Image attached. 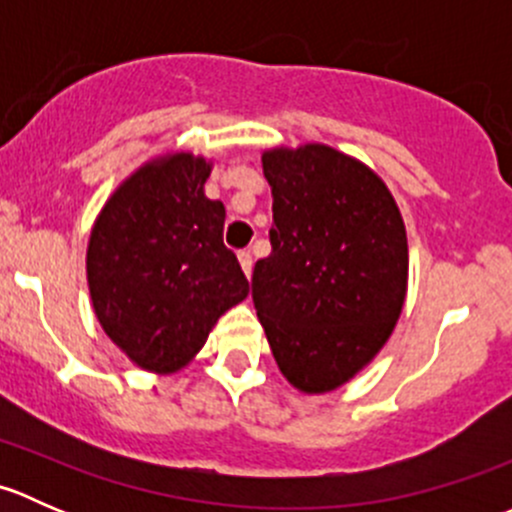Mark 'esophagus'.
<instances>
[{"mask_svg": "<svg viewBox=\"0 0 512 512\" xmlns=\"http://www.w3.org/2000/svg\"><path fill=\"white\" fill-rule=\"evenodd\" d=\"M237 260H240V267H242V272H245V277H247V280H250L252 265H255L252 255H250V252H240V255H237Z\"/></svg>", "mask_w": 512, "mask_h": 512, "instance_id": "34e87169", "label": "esophagus"}]
</instances>
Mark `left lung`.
<instances>
[{"instance_id": "8db88e82", "label": "left lung", "mask_w": 512, "mask_h": 512, "mask_svg": "<svg viewBox=\"0 0 512 512\" xmlns=\"http://www.w3.org/2000/svg\"><path fill=\"white\" fill-rule=\"evenodd\" d=\"M272 252L252 302L272 356L302 394L354 379L394 332L409 285V242L384 180L324 143L270 148Z\"/></svg>"}]
</instances>
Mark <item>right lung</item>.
I'll list each match as a JSON object with an SVG mask.
<instances>
[{"mask_svg":"<svg viewBox=\"0 0 512 512\" xmlns=\"http://www.w3.org/2000/svg\"><path fill=\"white\" fill-rule=\"evenodd\" d=\"M213 160L165 153L133 170L91 227V304L106 337L153 374L188 364L250 292L223 245L225 205L205 195Z\"/></svg>","mask_w":512,"mask_h":512,"instance_id":"1","label":"right lung"}]
</instances>
